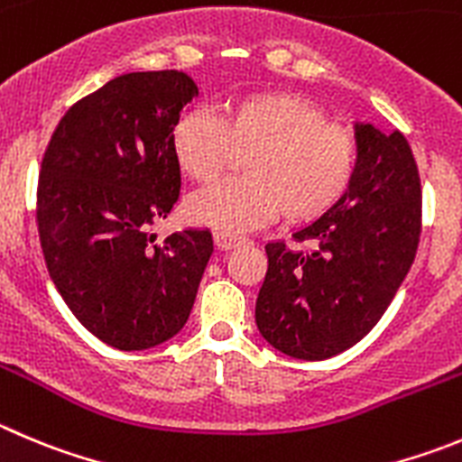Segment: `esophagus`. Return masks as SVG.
I'll return each instance as SVG.
<instances>
[{"mask_svg":"<svg viewBox=\"0 0 462 462\" xmlns=\"http://www.w3.org/2000/svg\"><path fill=\"white\" fill-rule=\"evenodd\" d=\"M214 239H217V245L221 248V251H230V248H236L239 244H244V236L239 235H232V232H226V230H217L214 232Z\"/></svg>","mask_w":462,"mask_h":462,"instance_id":"obj_1","label":"esophagus"}]
</instances>
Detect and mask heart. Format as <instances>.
<instances>
[{"mask_svg": "<svg viewBox=\"0 0 462 462\" xmlns=\"http://www.w3.org/2000/svg\"><path fill=\"white\" fill-rule=\"evenodd\" d=\"M172 150L200 182L245 152L244 175L209 184L187 202L193 221L226 232L251 230L280 209L290 221H312L337 205L357 168L353 134L326 120L308 97L284 90L227 97L218 116L187 111L172 127Z\"/></svg>", "mask_w": 462, "mask_h": 462, "instance_id": "b5f03b06", "label": "heart"}]
</instances>
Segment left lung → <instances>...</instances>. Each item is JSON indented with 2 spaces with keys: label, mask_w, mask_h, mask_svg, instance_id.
I'll list each match as a JSON object with an SVG mask.
<instances>
[{
  "label": "left lung",
  "mask_w": 462,
  "mask_h": 462,
  "mask_svg": "<svg viewBox=\"0 0 462 462\" xmlns=\"http://www.w3.org/2000/svg\"><path fill=\"white\" fill-rule=\"evenodd\" d=\"M356 178L337 205L294 232L299 248L264 245L257 328L299 360H326L360 342L385 314L420 245L421 184L406 136L356 125Z\"/></svg>",
  "instance_id": "left-lung-1"
}]
</instances>
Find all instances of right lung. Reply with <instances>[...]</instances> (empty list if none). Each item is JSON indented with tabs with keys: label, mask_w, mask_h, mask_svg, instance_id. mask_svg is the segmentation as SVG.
<instances>
[{
	"label": "right lung",
	"mask_w": 462,
	"mask_h": 462,
	"mask_svg": "<svg viewBox=\"0 0 462 462\" xmlns=\"http://www.w3.org/2000/svg\"><path fill=\"white\" fill-rule=\"evenodd\" d=\"M193 95L178 70L120 75L66 111L42 154L36 223L50 278L81 326L120 351L184 328L214 253L209 230L152 235L180 198L172 127Z\"/></svg>",
	"instance_id": "1"
}]
</instances>
